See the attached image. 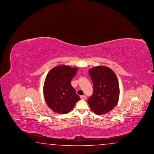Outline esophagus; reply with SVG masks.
<instances>
[{
    "label": "esophagus",
    "instance_id": "esophagus-1",
    "mask_svg": "<svg viewBox=\"0 0 154 154\" xmlns=\"http://www.w3.org/2000/svg\"><path fill=\"white\" fill-rule=\"evenodd\" d=\"M81 99L82 100H85L86 99V96L85 95L80 96Z\"/></svg>",
    "mask_w": 154,
    "mask_h": 154
}]
</instances>
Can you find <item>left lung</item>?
I'll return each mask as SVG.
<instances>
[{"label":"left lung","mask_w":154,"mask_h":154,"mask_svg":"<svg viewBox=\"0 0 154 154\" xmlns=\"http://www.w3.org/2000/svg\"><path fill=\"white\" fill-rule=\"evenodd\" d=\"M92 79L93 94L88 103L94 112L102 115L112 110L119 97V87L117 75L110 68L98 66L89 70Z\"/></svg>","instance_id":"1"}]
</instances>
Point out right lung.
<instances>
[{
    "mask_svg": "<svg viewBox=\"0 0 154 154\" xmlns=\"http://www.w3.org/2000/svg\"><path fill=\"white\" fill-rule=\"evenodd\" d=\"M78 68L59 65L52 69L46 76L43 92L45 102L54 112L66 114L80 100L71 85Z\"/></svg>",
    "mask_w": 154,
    "mask_h": 154,
    "instance_id": "obj_1",
    "label": "right lung"
}]
</instances>
